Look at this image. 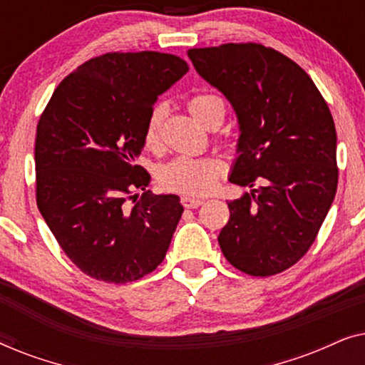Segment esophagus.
<instances>
[{
	"mask_svg": "<svg viewBox=\"0 0 365 365\" xmlns=\"http://www.w3.org/2000/svg\"><path fill=\"white\" fill-rule=\"evenodd\" d=\"M181 202L182 206L186 209H196L202 204L201 199H196V197H189V196H182L181 197Z\"/></svg>",
	"mask_w": 365,
	"mask_h": 365,
	"instance_id": "34e87169",
	"label": "esophagus"
}]
</instances>
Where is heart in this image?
Instances as JSON below:
<instances>
[{"label":"heart","mask_w":365,"mask_h":365,"mask_svg":"<svg viewBox=\"0 0 365 365\" xmlns=\"http://www.w3.org/2000/svg\"><path fill=\"white\" fill-rule=\"evenodd\" d=\"M187 108L192 116L206 126L214 111L221 108L224 109V103L221 98L214 96V94H197L189 99ZM163 114V106H156L149 113L146 128H144V143L148 146L158 143ZM222 173L224 164L217 158L179 156L164 164L159 169L158 178L161 187L169 192L184 194V196H204L216 187L217 179Z\"/></svg>","instance_id":"1"}]
</instances>
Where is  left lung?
I'll list each match as a JSON object with an SVG mask.
<instances>
[{"mask_svg":"<svg viewBox=\"0 0 365 365\" xmlns=\"http://www.w3.org/2000/svg\"><path fill=\"white\" fill-rule=\"evenodd\" d=\"M187 56L236 113L229 181L251 187L227 202L221 251L251 276L286 271L309 251L336 197L337 134L327 103L299 64L262 44L197 48Z\"/></svg>","mask_w":365,"mask_h":365,"instance_id":"obj_1","label":"left lung"}]
</instances>
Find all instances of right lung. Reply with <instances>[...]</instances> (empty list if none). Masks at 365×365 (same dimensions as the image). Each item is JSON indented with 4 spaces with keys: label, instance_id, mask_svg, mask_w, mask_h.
<instances>
[{
    "label": "right lung",
    "instance_id": "1",
    "mask_svg": "<svg viewBox=\"0 0 365 365\" xmlns=\"http://www.w3.org/2000/svg\"><path fill=\"white\" fill-rule=\"evenodd\" d=\"M187 71L174 54H103L64 78L41 114L38 209L66 256L98 281H138L166 256L184 207L176 194L146 191L151 176L136 159L158 96Z\"/></svg>",
    "mask_w": 365,
    "mask_h": 365
}]
</instances>
